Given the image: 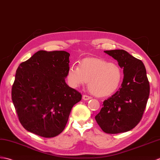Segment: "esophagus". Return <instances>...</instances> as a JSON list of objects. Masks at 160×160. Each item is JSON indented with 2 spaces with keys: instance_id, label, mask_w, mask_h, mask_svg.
Listing matches in <instances>:
<instances>
[{
  "instance_id": "1",
  "label": "esophagus",
  "mask_w": 160,
  "mask_h": 160,
  "mask_svg": "<svg viewBox=\"0 0 160 160\" xmlns=\"http://www.w3.org/2000/svg\"><path fill=\"white\" fill-rule=\"evenodd\" d=\"M83 100H85V101H87V100H89V99H91L92 98V97H90V96H88V95H83Z\"/></svg>"
}]
</instances>
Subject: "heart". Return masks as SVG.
I'll use <instances>...</instances> for the list:
<instances>
[{"instance_id":"1","label":"heart","mask_w":160,"mask_h":160,"mask_svg":"<svg viewBox=\"0 0 160 160\" xmlns=\"http://www.w3.org/2000/svg\"><path fill=\"white\" fill-rule=\"evenodd\" d=\"M69 84L73 88L89 82L90 91L98 97H108L118 89L122 79L121 69L113 62L98 58L84 59L79 66H71L67 73Z\"/></svg>"}]
</instances>
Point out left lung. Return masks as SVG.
I'll use <instances>...</instances> for the list:
<instances>
[{
	"label": "left lung",
	"instance_id": "left-lung-1",
	"mask_svg": "<svg viewBox=\"0 0 160 160\" xmlns=\"http://www.w3.org/2000/svg\"><path fill=\"white\" fill-rule=\"evenodd\" d=\"M123 68L121 87L105 100L96 121L104 132L115 134L133 129L140 122L149 97L150 86L144 63L124 50L105 51Z\"/></svg>",
	"mask_w": 160,
	"mask_h": 160
}]
</instances>
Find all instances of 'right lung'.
<instances>
[{
    "label": "right lung",
    "instance_id": "obj_1",
    "mask_svg": "<svg viewBox=\"0 0 160 160\" xmlns=\"http://www.w3.org/2000/svg\"><path fill=\"white\" fill-rule=\"evenodd\" d=\"M68 52L39 51L16 70L12 99L19 121L29 132L44 138L61 133L80 92L65 79L69 69Z\"/></svg>",
    "mask_w": 160,
    "mask_h": 160
}]
</instances>
